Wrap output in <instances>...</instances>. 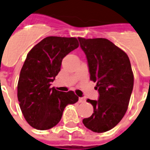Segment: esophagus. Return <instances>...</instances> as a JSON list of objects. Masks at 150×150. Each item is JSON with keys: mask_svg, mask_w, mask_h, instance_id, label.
Returning a JSON list of instances; mask_svg holds the SVG:
<instances>
[{"mask_svg": "<svg viewBox=\"0 0 150 150\" xmlns=\"http://www.w3.org/2000/svg\"><path fill=\"white\" fill-rule=\"evenodd\" d=\"M79 103H85V98H83V97H80V98H79Z\"/></svg>", "mask_w": 150, "mask_h": 150, "instance_id": "obj_1", "label": "esophagus"}]
</instances>
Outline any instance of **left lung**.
<instances>
[{
	"label": "left lung",
	"mask_w": 150,
	"mask_h": 150,
	"mask_svg": "<svg viewBox=\"0 0 150 150\" xmlns=\"http://www.w3.org/2000/svg\"><path fill=\"white\" fill-rule=\"evenodd\" d=\"M88 60L91 81L96 82L98 100L88 99L94 112L84 118L87 128L97 133L110 131L121 120L129 104L134 75L127 54L105 38H78Z\"/></svg>",
	"instance_id": "obj_1"
}]
</instances>
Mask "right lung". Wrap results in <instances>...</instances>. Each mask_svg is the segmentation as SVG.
<instances>
[{
	"mask_svg": "<svg viewBox=\"0 0 150 150\" xmlns=\"http://www.w3.org/2000/svg\"><path fill=\"white\" fill-rule=\"evenodd\" d=\"M78 46L75 38L47 37L27 54L19 74L17 96L25 120L33 128L43 131L54 127L65 107L78 101L74 91L50 88L63 58Z\"/></svg>",
	"mask_w": 150,
	"mask_h": 150,
	"instance_id": "1",
	"label": "right lung"
}]
</instances>
